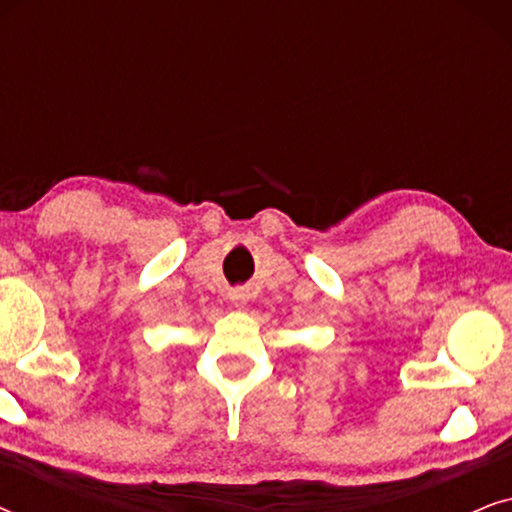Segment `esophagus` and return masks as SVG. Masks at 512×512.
I'll use <instances>...</instances> for the list:
<instances>
[{
    "mask_svg": "<svg viewBox=\"0 0 512 512\" xmlns=\"http://www.w3.org/2000/svg\"><path fill=\"white\" fill-rule=\"evenodd\" d=\"M249 289L247 286H237V289H230L228 291V298H230V303H233L235 307H242V305H247V300H249Z\"/></svg>",
    "mask_w": 512,
    "mask_h": 512,
    "instance_id": "34e87169",
    "label": "esophagus"
}]
</instances>
